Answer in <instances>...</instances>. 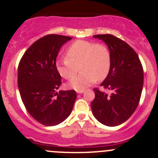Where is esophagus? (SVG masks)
<instances>
[{
	"label": "esophagus",
	"instance_id": "1",
	"mask_svg": "<svg viewBox=\"0 0 158 158\" xmlns=\"http://www.w3.org/2000/svg\"><path fill=\"white\" fill-rule=\"evenodd\" d=\"M76 92H77L78 94H80V93H82V92H84V90L83 89H82V90H78Z\"/></svg>",
	"mask_w": 158,
	"mask_h": 158
}]
</instances>
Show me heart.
Wrapping results in <instances>:
<instances>
[{"mask_svg":"<svg viewBox=\"0 0 158 158\" xmlns=\"http://www.w3.org/2000/svg\"><path fill=\"white\" fill-rule=\"evenodd\" d=\"M111 58L106 45L88 40H76L66 49V57L56 63L57 71L62 77L71 79L81 66L82 73L70 81L69 86L82 90L109 74Z\"/></svg>","mask_w":158,"mask_h":158,"instance_id":"1","label":"heart"}]
</instances>
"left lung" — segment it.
I'll return each mask as SVG.
<instances>
[{"mask_svg":"<svg viewBox=\"0 0 158 158\" xmlns=\"http://www.w3.org/2000/svg\"><path fill=\"white\" fill-rule=\"evenodd\" d=\"M94 37L109 47L111 64L101 86L111 94L93 89L95 98L91 104L95 118L107 126H117L132 115L139 104L144 82V72L138 54L122 40L111 34Z\"/></svg>","mask_w":158,"mask_h":158,"instance_id":"left-lung-1","label":"left lung"}]
</instances>
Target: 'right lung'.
<instances>
[{
  "mask_svg": "<svg viewBox=\"0 0 158 158\" xmlns=\"http://www.w3.org/2000/svg\"><path fill=\"white\" fill-rule=\"evenodd\" d=\"M71 39L46 35L27 49L19 63L17 84L22 102L30 115L46 126L63 122L76 101L75 90L56 92L62 83L56 60L62 46Z\"/></svg>",
  "mask_w": 158,
  "mask_h": 158,
  "instance_id": "1",
  "label": "right lung"
}]
</instances>
